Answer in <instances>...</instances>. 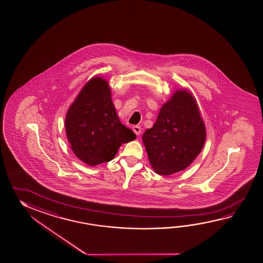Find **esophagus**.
<instances>
[{
  "label": "esophagus",
  "instance_id": "esophagus-1",
  "mask_svg": "<svg viewBox=\"0 0 263 263\" xmlns=\"http://www.w3.org/2000/svg\"><path fill=\"white\" fill-rule=\"evenodd\" d=\"M133 130H134V134H136V135H140L141 132H142V129H141L139 126H134L133 127Z\"/></svg>",
  "mask_w": 263,
  "mask_h": 263
}]
</instances>
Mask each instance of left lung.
Masks as SVG:
<instances>
[{
	"instance_id": "1",
	"label": "left lung",
	"mask_w": 263,
	"mask_h": 263,
	"mask_svg": "<svg viewBox=\"0 0 263 263\" xmlns=\"http://www.w3.org/2000/svg\"><path fill=\"white\" fill-rule=\"evenodd\" d=\"M142 139L148 161L157 174L169 176L188 167L201 152L206 141L205 123L190 91H175Z\"/></svg>"
}]
</instances>
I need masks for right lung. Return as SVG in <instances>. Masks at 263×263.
<instances>
[{
    "label": "right lung",
    "instance_id": "obj_1",
    "mask_svg": "<svg viewBox=\"0 0 263 263\" xmlns=\"http://www.w3.org/2000/svg\"><path fill=\"white\" fill-rule=\"evenodd\" d=\"M111 96L106 80L93 77L67 110V141L79 160L90 166L112 161L120 145L136 138L120 122Z\"/></svg>",
    "mask_w": 263,
    "mask_h": 263
}]
</instances>
